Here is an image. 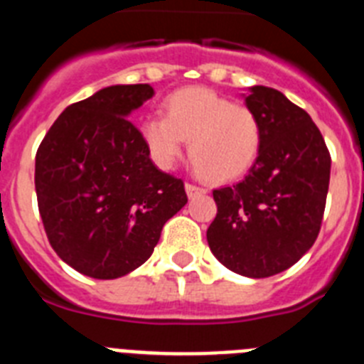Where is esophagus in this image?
<instances>
[{
    "label": "esophagus",
    "mask_w": 364,
    "mask_h": 364,
    "mask_svg": "<svg viewBox=\"0 0 364 364\" xmlns=\"http://www.w3.org/2000/svg\"><path fill=\"white\" fill-rule=\"evenodd\" d=\"M186 193H188L189 198H195L198 197V195H205V189L204 188H198V186L195 184H186Z\"/></svg>",
    "instance_id": "esophagus-1"
}]
</instances>
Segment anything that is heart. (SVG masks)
<instances>
[{
  "label": "heart",
  "mask_w": 364,
  "mask_h": 364,
  "mask_svg": "<svg viewBox=\"0 0 364 364\" xmlns=\"http://www.w3.org/2000/svg\"><path fill=\"white\" fill-rule=\"evenodd\" d=\"M151 156L169 169L184 153L208 182H233L250 171L262 146L255 112L205 87H186L166 98V117L154 114L140 124Z\"/></svg>",
  "instance_id": "heart-1"
}]
</instances>
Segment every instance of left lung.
Segmentation results:
<instances>
[{"label":"left lung","instance_id":"8db88e82","mask_svg":"<svg viewBox=\"0 0 364 364\" xmlns=\"http://www.w3.org/2000/svg\"><path fill=\"white\" fill-rule=\"evenodd\" d=\"M262 146L242 182L213 191L217 217L208 228L210 250L244 277H272L314 246L326 205L332 159L317 125L281 91L250 87Z\"/></svg>","mask_w":364,"mask_h":364}]
</instances>
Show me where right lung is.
Returning a JSON list of instances; mask_svg holds the SVG:
<instances>
[{"label":"right lung","instance_id":"1","mask_svg":"<svg viewBox=\"0 0 364 364\" xmlns=\"http://www.w3.org/2000/svg\"><path fill=\"white\" fill-rule=\"evenodd\" d=\"M149 83L111 85L69 105L36 153L38 208L58 257L92 279L142 266L162 228L188 202L184 182L149 159L129 114Z\"/></svg>","mask_w":364,"mask_h":364}]
</instances>
